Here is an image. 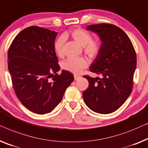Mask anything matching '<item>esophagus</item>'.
<instances>
[{
  "label": "esophagus",
  "mask_w": 148,
  "mask_h": 148,
  "mask_svg": "<svg viewBox=\"0 0 148 148\" xmlns=\"http://www.w3.org/2000/svg\"><path fill=\"white\" fill-rule=\"evenodd\" d=\"M79 78H80V76H77V75H74V80H77Z\"/></svg>",
  "instance_id": "1"
}]
</instances>
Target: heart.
Returning <instances> with one entry per match:
<instances>
[{"label": "heart", "instance_id": "b5f03b06", "mask_svg": "<svg viewBox=\"0 0 148 148\" xmlns=\"http://www.w3.org/2000/svg\"><path fill=\"white\" fill-rule=\"evenodd\" d=\"M70 35L78 45L84 47V52L88 56L94 57L99 52L101 49L99 42L97 40H92V36L86 31L82 29H76L70 32ZM64 40V37L61 36L58 37L54 43V50L59 56H62L63 53ZM87 66L88 62L84 58H70L62 64V68L71 73L78 74Z\"/></svg>", "mask_w": 148, "mask_h": 148}]
</instances>
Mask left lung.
I'll list each match as a JSON object with an SVG mask.
<instances>
[{"mask_svg": "<svg viewBox=\"0 0 148 148\" xmlns=\"http://www.w3.org/2000/svg\"><path fill=\"white\" fill-rule=\"evenodd\" d=\"M86 29L99 36L102 44L90 66V71L101 78L84 76L89 82L83 99L89 109L100 114L117 110L132 91L137 58L127 35L114 25H91Z\"/></svg>", "mask_w": 148, "mask_h": 148, "instance_id": "left-lung-1", "label": "left lung"}]
</instances>
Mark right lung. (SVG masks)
<instances>
[{
    "mask_svg": "<svg viewBox=\"0 0 148 148\" xmlns=\"http://www.w3.org/2000/svg\"><path fill=\"white\" fill-rule=\"evenodd\" d=\"M58 33L37 26L25 29L8 51V69L23 105L37 114L48 113L62 101L73 74L62 70L54 50Z\"/></svg>",
    "mask_w": 148,
    "mask_h": 148,
    "instance_id": "add662e5",
    "label": "right lung"
}]
</instances>
